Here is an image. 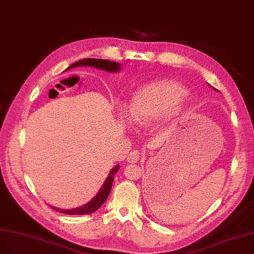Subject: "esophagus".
Instances as JSON below:
<instances>
[{
	"mask_svg": "<svg viewBox=\"0 0 254 254\" xmlns=\"http://www.w3.org/2000/svg\"><path fill=\"white\" fill-rule=\"evenodd\" d=\"M140 158V153L137 150H134V151H131L129 152V154L127 155V161L129 163V164H135L139 161Z\"/></svg>",
	"mask_w": 254,
	"mask_h": 254,
	"instance_id": "esophagus-1",
	"label": "esophagus"
}]
</instances>
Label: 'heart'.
Segmentation results:
<instances>
[{
  "instance_id": "obj_1",
  "label": "heart",
  "mask_w": 254,
  "mask_h": 254,
  "mask_svg": "<svg viewBox=\"0 0 254 254\" xmlns=\"http://www.w3.org/2000/svg\"><path fill=\"white\" fill-rule=\"evenodd\" d=\"M186 96L187 90L177 82L152 83L132 96L127 107V118L134 125H146L176 110Z\"/></svg>"
}]
</instances>
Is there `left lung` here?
Here are the masks:
<instances>
[{"mask_svg":"<svg viewBox=\"0 0 254 254\" xmlns=\"http://www.w3.org/2000/svg\"><path fill=\"white\" fill-rule=\"evenodd\" d=\"M213 89H215V88H214V87H213ZM215 90H216V89H215Z\"/></svg>","mask_w":254,"mask_h":254,"instance_id":"8db88e82","label":"left lung"}]
</instances>
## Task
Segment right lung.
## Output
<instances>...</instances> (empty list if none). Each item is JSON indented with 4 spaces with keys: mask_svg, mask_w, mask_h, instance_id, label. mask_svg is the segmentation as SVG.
<instances>
[{
    "mask_svg": "<svg viewBox=\"0 0 254 254\" xmlns=\"http://www.w3.org/2000/svg\"><path fill=\"white\" fill-rule=\"evenodd\" d=\"M81 66H87V67H93L100 70H104L107 72H111V73H115V72H118L121 69V64L119 63L112 62L108 60H99V59H84L78 61L74 64H72L71 66H69L67 69H72L75 67H81ZM66 69V70H67ZM64 70V71H66ZM120 168V165L115 166V167L110 171L108 176L105 180L104 184L102 187L100 188L99 192L93 197L92 200H90L88 203H86L82 206H78L75 208H70V209H63L59 207H54L52 205H50L52 208L56 209L57 212L63 213V214H67V215H87V214H92L93 212H96L97 209L102 205L104 202L106 201L108 194H110L112 190V185L114 182V177L117 171Z\"/></svg>",
    "mask_w": 254,
    "mask_h": 254,
    "instance_id": "1",
    "label": "right lung"
}]
</instances>
